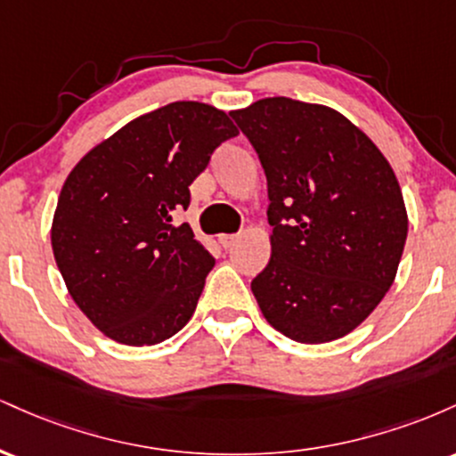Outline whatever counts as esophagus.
<instances>
[{
    "label": "esophagus",
    "instance_id": "34e87169",
    "mask_svg": "<svg viewBox=\"0 0 456 456\" xmlns=\"http://www.w3.org/2000/svg\"><path fill=\"white\" fill-rule=\"evenodd\" d=\"M218 242H221L223 248H233L235 242H238V235L223 233V235H218Z\"/></svg>",
    "mask_w": 456,
    "mask_h": 456
}]
</instances>
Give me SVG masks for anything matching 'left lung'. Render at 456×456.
Returning <instances> with one entry per match:
<instances>
[{
	"label": "left lung",
	"instance_id": "1",
	"mask_svg": "<svg viewBox=\"0 0 456 456\" xmlns=\"http://www.w3.org/2000/svg\"><path fill=\"white\" fill-rule=\"evenodd\" d=\"M229 115L268 180L272 257L250 282L261 313L291 341L345 337L390 289L407 240L390 162L323 104L276 96Z\"/></svg>",
	"mask_w": 456,
	"mask_h": 456
}]
</instances>
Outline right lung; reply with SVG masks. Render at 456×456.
Segmentation results:
<instances>
[{
	"mask_svg": "<svg viewBox=\"0 0 456 456\" xmlns=\"http://www.w3.org/2000/svg\"><path fill=\"white\" fill-rule=\"evenodd\" d=\"M229 115L180 101L141 115L87 151L61 186L51 244L72 300L113 341L156 345L186 326L214 257L174 224Z\"/></svg>",
	"mask_w": 456,
	"mask_h": 456,
	"instance_id": "1",
	"label": "right lung"
}]
</instances>
